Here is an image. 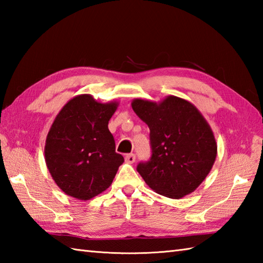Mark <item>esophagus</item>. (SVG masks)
<instances>
[{"label":"esophagus","mask_w":263,"mask_h":263,"mask_svg":"<svg viewBox=\"0 0 263 263\" xmlns=\"http://www.w3.org/2000/svg\"><path fill=\"white\" fill-rule=\"evenodd\" d=\"M125 160H126V163H128V164L135 163L136 155H135V154H127V155L125 156Z\"/></svg>","instance_id":"esophagus-1"}]
</instances>
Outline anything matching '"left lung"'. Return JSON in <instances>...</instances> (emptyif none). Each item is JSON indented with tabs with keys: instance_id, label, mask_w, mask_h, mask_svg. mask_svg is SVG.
Here are the masks:
<instances>
[{
	"instance_id": "8db88e82",
	"label": "left lung",
	"mask_w": 263,
	"mask_h": 263,
	"mask_svg": "<svg viewBox=\"0 0 263 263\" xmlns=\"http://www.w3.org/2000/svg\"><path fill=\"white\" fill-rule=\"evenodd\" d=\"M131 106L150 130L153 155L137 167L156 193L180 199L195 191L217 157L208 122L187 100L167 96L159 103L137 98Z\"/></svg>"
}]
</instances>
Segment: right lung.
Here are the masks:
<instances>
[{
  "mask_svg": "<svg viewBox=\"0 0 263 263\" xmlns=\"http://www.w3.org/2000/svg\"><path fill=\"white\" fill-rule=\"evenodd\" d=\"M117 106L83 93L70 99L55 117L45 142V161L54 182L70 197L86 201L104 192L124 161L108 130Z\"/></svg>",
  "mask_w": 263,
  "mask_h": 263,
  "instance_id": "right-lung-1",
  "label": "right lung"
}]
</instances>
